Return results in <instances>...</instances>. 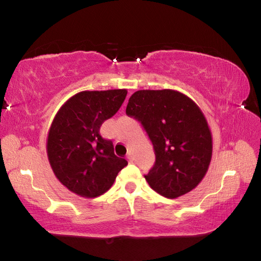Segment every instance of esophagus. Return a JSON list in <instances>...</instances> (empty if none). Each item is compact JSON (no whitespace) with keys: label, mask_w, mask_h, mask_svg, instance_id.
<instances>
[{"label":"esophagus","mask_w":261,"mask_h":261,"mask_svg":"<svg viewBox=\"0 0 261 261\" xmlns=\"http://www.w3.org/2000/svg\"><path fill=\"white\" fill-rule=\"evenodd\" d=\"M126 159H127V160H129L130 162H132V161H134V156H132V154H131V153H127V155H126Z\"/></svg>","instance_id":"34e87169"}]
</instances>
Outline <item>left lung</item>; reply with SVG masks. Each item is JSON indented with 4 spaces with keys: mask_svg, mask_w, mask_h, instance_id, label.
<instances>
[{
    "mask_svg": "<svg viewBox=\"0 0 261 261\" xmlns=\"http://www.w3.org/2000/svg\"><path fill=\"white\" fill-rule=\"evenodd\" d=\"M125 113L147 132L155 162L147 183L161 196L174 199L204 178L212 159V134L200 108L180 92L141 90L130 96Z\"/></svg>",
    "mask_w": 261,
    "mask_h": 261,
    "instance_id": "1",
    "label": "left lung"
}]
</instances>
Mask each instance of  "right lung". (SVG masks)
Wrapping results in <instances>:
<instances>
[{
    "label": "right lung",
    "instance_id": "add662e5",
    "mask_svg": "<svg viewBox=\"0 0 261 261\" xmlns=\"http://www.w3.org/2000/svg\"><path fill=\"white\" fill-rule=\"evenodd\" d=\"M126 90L83 91L57 112L47 138V154L57 179L85 198L99 197L112 188L127 165L115 155L113 141L100 126L121 108Z\"/></svg>",
    "mask_w": 261,
    "mask_h": 261
}]
</instances>
